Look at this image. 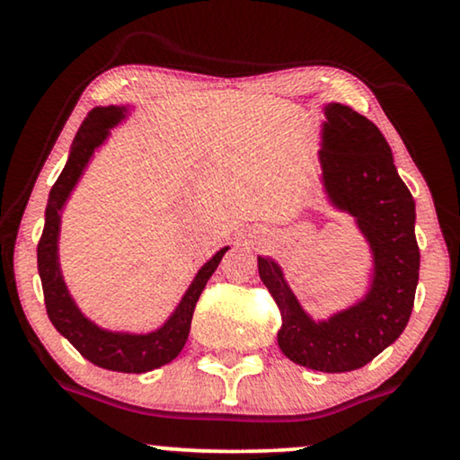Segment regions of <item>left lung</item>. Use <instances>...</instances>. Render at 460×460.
Listing matches in <instances>:
<instances>
[{"label":"left lung","instance_id":"left-lung-1","mask_svg":"<svg viewBox=\"0 0 460 460\" xmlns=\"http://www.w3.org/2000/svg\"><path fill=\"white\" fill-rule=\"evenodd\" d=\"M320 162L332 203L357 218L374 252V281L355 307L314 322L300 309L281 268L260 257V277L281 311L279 348L289 361L318 372L363 367L402 335L420 279L415 200L394 166L381 129L348 105L331 103Z\"/></svg>","mask_w":460,"mask_h":460}]
</instances>
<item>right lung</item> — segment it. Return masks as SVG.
<instances>
[{"instance_id": "obj_1", "label": "right lung", "mask_w": 460, "mask_h": 460, "mask_svg": "<svg viewBox=\"0 0 460 460\" xmlns=\"http://www.w3.org/2000/svg\"><path fill=\"white\" fill-rule=\"evenodd\" d=\"M123 108H94L84 119L75 140H73L71 155L65 171L60 172L58 181L49 192V203L45 209V229L39 240V274L43 283V296L47 315L51 324L56 326L62 335L75 346V350L84 358L94 363L103 369L125 374H142L151 369L166 366L175 358L181 348L186 346L190 322H192L194 307L200 292L208 285V279L212 277L220 260L226 252V248L218 251L216 255L200 268L192 285L188 288L186 296L171 320L162 326L160 331L149 332V335H128V332H110L102 331L88 322L79 314V309L73 305L68 296L65 281H62L60 268H58V229H60V209L65 200L71 194L73 186L82 175L84 166L91 160L93 151L105 140L112 125L123 119Z\"/></svg>"}]
</instances>
